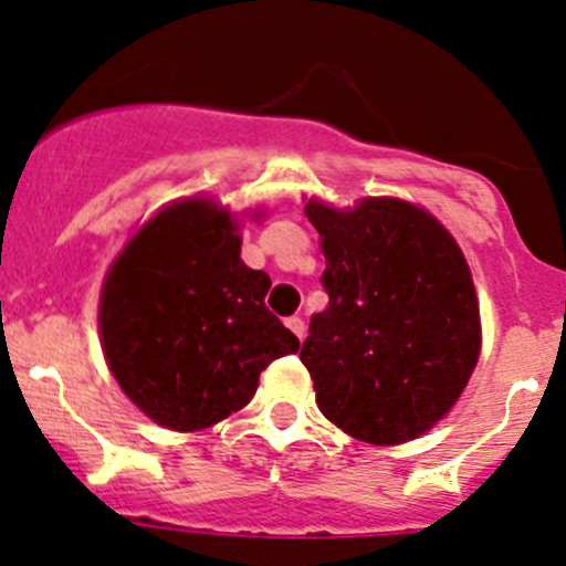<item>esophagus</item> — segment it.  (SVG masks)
<instances>
[{
	"mask_svg": "<svg viewBox=\"0 0 566 566\" xmlns=\"http://www.w3.org/2000/svg\"><path fill=\"white\" fill-rule=\"evenodd\" d=\"M285 324H289V329L291 333L296 335V338H305V322H302V316H289L285 318Z\"/></svg>",
	"mask_w": 566,
	"mask_h": 566,
	"instance_id": "esophagus-1",
	"label": "esophagus"
}]
</instances>
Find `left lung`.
<instances>
[{"mask_svg":"<svg viewBox=\"0 0 566 566\" xmlns=\"http://www.w3.org/2000/svg\"><path fill=\"white\" fill-rule=\"evenodd\" d=\"M322 237L329 302L300 360L324 418L357 440L396 446L438 423L479 360V302L465 255L423 209L394 198L352 211L305 206Z\"/></svg>","mask_w":566,"mask_h":566,"instance_id":"obj_1","label":"left lung"}]
</instances>
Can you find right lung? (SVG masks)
<instances>
[{
  "instance_id": "add662e5",
  "label": "right lung",
  "mask_w": 566,
  "mask_h": 566,
  "mask_svg": "<svg viewBox=\"0 0 566 566\" xmlns=\"http://www.w3.org/2000/svg\"><path fill=\"white\" fill-rule=\"evenodd\" d=\"M239 250L226 209L184 200L145 222L106 275V363L161 427L195 432L242 410L261 371L300 349L266 307L270 275L244 266Z\"/></svg>"
}]
</instances>
